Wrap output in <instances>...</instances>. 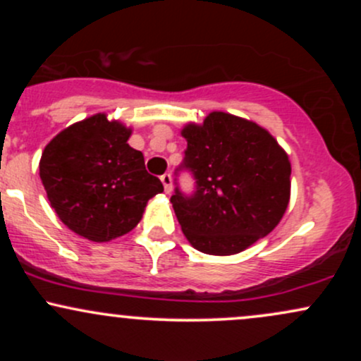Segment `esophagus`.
<instances>
[{"mask_svg":"<svg viewBox=\"0 0 361 361\" xmlns=\"http://www.w3.org/2000/svg\"><path fill=\"white\" fill-rule=\"evenodd\" d=\"M161 183L164 185V192L169 193L171 192V175L169 173H164V175H161Z\"/></svg>","mask_w":361,"mask_h":361,"instance_id":"34e87169","label":"esophagus"}]
</instances>
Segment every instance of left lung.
<instances>
[{
	"mask_svg": "<svg viewBox=\"0 0 361 361\" xmlns=\"http://www.w3.org/2000/svg\"><path fill=\"white\" fill-rule=\"evenodd\" d=\"M186 149L175 175L195 180L185 193L175 178L171 204L186 239L207 255L246 250L271 233L290 198L288 156L264 128L224 111L183 128Z\"/></svg>",
	"mask_w": 361,
	"mask_h": 361,
	"instance_id": "1",
	"label": "left lung"
}]
</instances>
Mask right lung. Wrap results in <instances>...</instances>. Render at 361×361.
Listing matches in <instances>:
<instances>
[{
  "label": "right lung",
  "mask_w": 361,
  "mask_h": 361,
  "mask_svg": "<svg viewBox=\"0 0 361 361\" xmlns=\"http://www.w3.org/2000/svg\"><path fill=\"white\" fill-rule=\"evenodd\" d=\"M128 137V128L98 114L64 128L42 152L40 180L51 207L90 241L127 234L142 219L149 198L164 190Z\"/></svg>",
  "instance_id": "right-lung-1"
}]
</instances>
